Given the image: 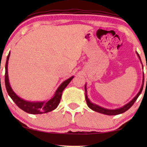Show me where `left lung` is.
<instances>
[{"label":"left lung","mask_w":147,"mask_h":147,"mask_svg":"<svg viewBox=\"0 0 147 147\" xmlns=\"http://www.w3.org/2000/svg\"><path fill=\"white\" fill-rule=\"evenodd\" d=\"M136 54H137L138 58H139L140 62L142 63L141 61V59H140V55H138V53L137 52H136ZM144 73H143V79H142V87L140 88V91L138 92V93L136 94V96L134 97L133 99H132L131 101L128 102V104H126L124 105V106H122V107L120 108H117V109H114V110H111V109H107V108H103V107H101V106L97 105V104H94L92 103L90 101V100L88 99V96H87V89H86V84L85 85V92H86V103H87V105L88 106V107H89L90 109H92V110H94V111L95 112H99V113H101V114H106V115H117V114H122V113H124V112H126V110H128L129 108L131 107V106L133 105L134 102L136 100H137V98H138V96H140V94H141L142 92V88H143V84H144ZM146 81H147V79H146Z\"/></svg>","instance_id":"1"}]
</instances>
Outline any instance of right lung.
<instances>
[{"label":"right lung","instance_id":"1","mask_svg":"<svg viewBox=\"0 0 147 147\" xmlns=\"http://www.w3.org/2000/svg\"><path fill=\"white\" fill-rule=\"evenodd\" d=\"M10 52L7 56V61L5 64V86L7 91L9 94L10 97L13 100L14 102L17 104L19 108L21 110L27 112V113L32 114H43L47 113V112H51L52 110H55L57 106L59 105L60 100H61L62 92L65 89L69 82L71 81L74 78V76H71L69 79L64 81L61 85L59 86L57 90H56L55 94L51 99L47 100L46 102H29L22 99L19 97L16 94L10 86V83L9 81V76H8V61H9Z\"/></svg>","mask_w":147,"mask_h":147}]
</instances>
